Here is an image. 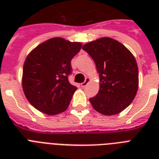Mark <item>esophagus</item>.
Instances as JSON below:
<instances>
[{
    "instance_id": "obj_1",
    "label": "esophagus",
    "mask_w": 159,
    "mask_h": 159,
    "mask_svg": "<svg viewBox=\"0 0 159 159\" xmlns=\"http://www.w3.org/2000/svg\"><path fill=\"white\" fill-rule=\"evenodd\" d=\"M91 82V79H90L89 77H86V79H85L84 82H82V83H81V87H85L86 86H87L89 82Z\"/></svg>"
}]
</instances>
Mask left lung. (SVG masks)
<instances>
[{"mask_svg": "<svg viewBox=\"0 0 159 159\" xmlns=\"http://www.w3.org/2000/svg\"><path fill=\"white\" fill-rule=\"evenodd\" d=\"M82 48L94 60L99 73V92L89 99L92 107L105 116L120 113L131 104L138 91L135 57L124 44L109 37L91 41Z\"/></svg>", "mask_w": 159, "mask_h": 159, "instance_id": "obj_1", "label": "left lung"}]
</instances>
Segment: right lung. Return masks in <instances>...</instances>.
Instances as JSON below:
<instances>
[{"instance_id":"1","label":"right lung","mask_w":159,"mask_h":159,"mask_svg":"<svg viewBox=\"0 0 159 159\" xmlns=\"http://www.w3.org/2000/svg\"><path fill=\"white\" fill-rule=\"evenodd\" d=\"M80 42L55 37L34 48L24 62L22 87L26 98L42 113L55 116L67 109L77 87L68 81L71 60Z\"/></svg>"}]
</instances>
